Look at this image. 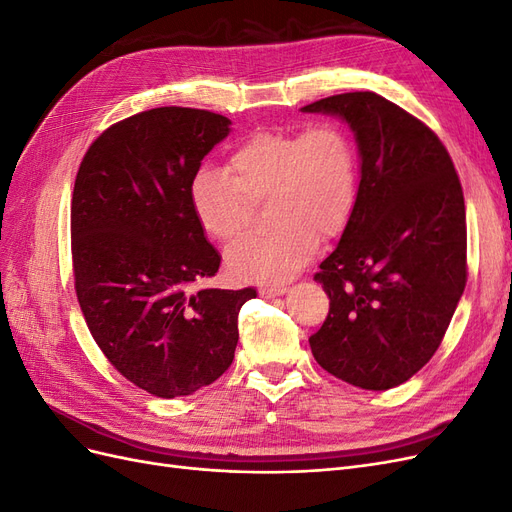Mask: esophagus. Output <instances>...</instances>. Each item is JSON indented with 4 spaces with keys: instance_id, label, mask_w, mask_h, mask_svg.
Segmentation results:
<instances>
[{
    "instance_id": "1",
    "label": "esophagus",
    "mask_w": 512,
    "mask_h": 512,
    "mask_svg": "<svg viewBox=\"0 0 512 512\" xmlns=\"http://www.w3.org/2000/svg\"><path fill=\"white\" fill-rule=\"evenodd\" d=\"M286 286H265V288H260V294L262 297H267V299H271V297H282V294H286Z\"/></svg>"
}]
</instances>
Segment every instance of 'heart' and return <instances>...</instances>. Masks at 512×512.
<instances>
[{
  "label": "heart",
  "instance_id": "b5f03b06",
  "mask_svg": "<svg viewBox=\"0 0 512 512\" xmlns=\"http://www.w3.org/2000/svg\"><path fill=\"white\" fill-rule=\"evenodd\" d=\"M359 192L350 134L331 121L299 130H262L232 151L228 170L200 166L190 183L196 220L209 237L235 239L250 220V203L269 196V222L226 252L230 273L243 282L277 284L297 273L348 226Z\"/></svg>",
  "mask_w": 512,
  "mask_h": 512
}]
</instances>
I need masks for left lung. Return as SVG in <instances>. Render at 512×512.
<instances>
[{
	"mask_svg": "<svg viewBox=\"0 0 512 512\" xmlns=\"http://www.w3.org/2000/svg\"><path fill=\"white\" fill-rule=\"evenodd\" d=\"M301 111L344 119L361 158L352 218L314 275L331 303L309 346L335 378L365 391L393 389L438 350L466 288L457 170L436 132L374 91Z\"/></svg>",
	"mask_w": 512,
	"mask_h": 512,
	"instance_id": "8db88e82",
	"label": "left lung"
}]
</instances>
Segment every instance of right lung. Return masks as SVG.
Wrapping results in <instances>:
<instances>
[{"instance_id": "right-lung-1", "label": "right lung", "mask_w": 512, "mask_h": 512, "mask_svg": "<svg viewBox=\"0 0 512 512\" xmlns=\"http://www.w3.org/2000/svg\"><path fill=\"white\" fill-rule=\"evenodd\" d=\"M230 119L160 106L104 130L76 173L74 290L96 344L123 378L162 399L192 395L235 359L254 288L192 290L220 269L190 183Z\"/></svg>"}]
</instances>
